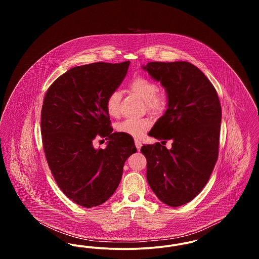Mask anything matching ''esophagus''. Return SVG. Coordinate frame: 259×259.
I'll return each mask as SVG.
<instances>
[{
    "instance_id": "esophagus-1",
    "label": "esophagus",
    "mask_w": 259,
    "mask_h": 259,
    "mask_svg": "<svg viewBox=\"0 0 259 259\" xmlns=\"http://www.w3.org/2000/svg\"><path fill=\"white\" fill-rule=\"evenodd\" d=\"M135 146L137 149H138V150H140L141 148H142V143H141L139 140H135Z\"/></svg>"
}]
</instances>
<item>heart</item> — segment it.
I'll use <instances>...</instances> for the list:
<instances>
[{
    "label": "heart",
    "instance_id": "obj_1",
    "mask_svg": "<svg viewBox=\"0 0 259 259\" xmlns=\"http://www.w3.org/2000/svg\"><path fill=\"white\" fill-rule=\"evenodd\" d=\"M130 90L143 99L146 103L147 109L150 112L158 113L166 109L168 104V96L166 92L158 90L156 82L146 76H137L129 84ZM120 92L113 90L106 99V109L108 113L115 117L119 114ZM150 120L143 119H126L116 125V131L134 138H140L150 127Z\"/></svg>",
    "mask_w": 259,
    "mask_h": 259
}]
</instances>
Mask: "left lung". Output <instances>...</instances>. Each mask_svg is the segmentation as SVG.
<instances>
[{"instance_id":"left-lung-1","label":"left lung","mask_w":259,"mask_h":259,"mask_svg":"<svg viewBox=\"0 0 259 259\" xmlns=\"http://www.w3.org/2000/svg\"><path fill=\"white\" fill-rule=\"evenodd\" d=\"M143 69L160 81L168 104L148 135L172 139L143 146L147 180L155 195L170 207L197 196L208 183L219 156L222 106L217 90L194 65L185 61L149 62Z\"/></svg>"}]
</instances>
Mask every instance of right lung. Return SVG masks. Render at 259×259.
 <instances>
[{
  "label": "right lung",
  "mask_w": 259,
  "mask_h": 259,
  "mask_svg": "<svg viewBox=\"0 0 259 259\" xmlns=\"http://www.w3.org/2000/svg\"><path fill=\"white\" fill-rule=\"evenodd\" d=\"M130 61L92 63L60 75L44 99L42 147L51 174L75 204L92 208L106 202L120 183L124 163L137 151L131 136L112 133L106 99L116 90ZM106 137L105 150L93 141Z\"/></svg>",
  "instance_id": "add662e5"
}]
</instances>
